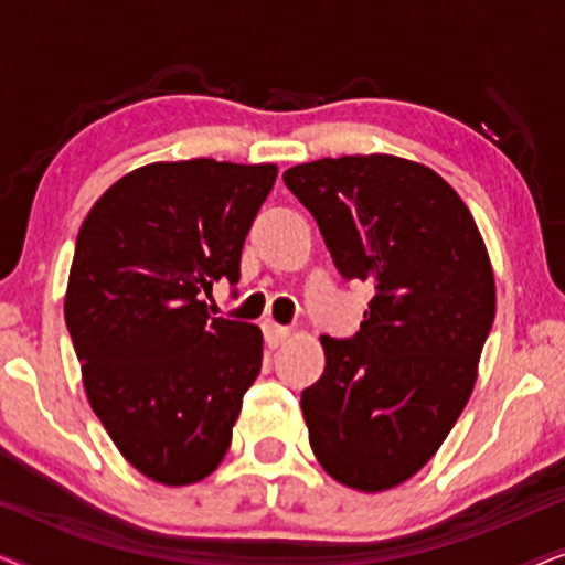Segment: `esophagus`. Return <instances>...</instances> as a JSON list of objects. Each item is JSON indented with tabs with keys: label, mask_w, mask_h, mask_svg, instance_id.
<instances>
[{
	"label": "esophagus",
	"mask_w": 565,
	"mask_h": 565,
	"mask_svg": "<svg viewBox=\"0 0 565 565\" xmlns=\"http://www.w3.org/2000/svg\"><path fill=\"white\" fill-rule=\"evenodd\" d=\"M262 329H265L267 347H273V350H275V347L288 342V337H290V329L280 327V323H275V321H265V323H262Z\"/></svg>",
	"instance_id": "34e87169"
}]
</instances>
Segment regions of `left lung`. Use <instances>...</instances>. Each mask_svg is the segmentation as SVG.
<instances>
[{"mask_svg":"<svg viewBox=\"0 0 565 565\" xmlns=\"http://www.w3.org/2000/svg\"><path fill=\"white\" fill-rule=\"evenodd\" d=\"M347 280L373 282L352 339L321 337L327 367L300 396L321 468L354 491L427 466L473 393L497 282L468 205L435 169L391 153L282 174Z\"/></svg>","mask_w":565,"mask_h":565,"instance_id":"left-lung-1","label":"left lung"}]
</instances>
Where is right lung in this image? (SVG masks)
Masks as SVG:
<instances>
[{
	"mask_svg": "<svg viewBox=\"0 0 565 565\" xmlns=\"http://www.w3.org/2000/svg\"><path fill=\"white\" fill-rule=\"evenodd\" d=\"M277 164L153 161L120 177L76 236L64 316L92 412L151 481L190 486L221 466L262 331L211 316L238 282L244 238Z\"/></svg>",
	"mask_w": 565,
	"mask_h": 565,
	"instance_id": "right-lung-1",
	"label": "right lung"
}]
</instances>
